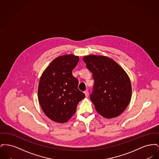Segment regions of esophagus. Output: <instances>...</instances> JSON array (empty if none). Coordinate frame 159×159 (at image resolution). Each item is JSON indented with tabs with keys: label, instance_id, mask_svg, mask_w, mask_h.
I'll use <instances>...</instances> for the list:
<instances>
[{
	"label": "esophagus",
	"instance_id": "esophagus-1",
	"mask_svg": "<svg viewBox=\"0 0 159 159\" xmlns=\"http://www.w3.org/2000/svg\"><path fill=\"white\" fill-rule=\"evenodd\" d=\"M84 95H85L86 98H88V96H89V92H88V91H84Z\"/></svg>",
	"mask_w": 159,
	"mask_h": 159
}]
</instances>
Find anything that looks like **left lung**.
Listing matches in <instances>:
<instances>
[{"label":"left lung","mask_w":159,"mask_h":159,"mask_svg":"<svg viewBox=\"0 0 159 159\" xmlns=\"http://www.w3.org/2000/svg\"><path fill=\"white\" fill-rule=\"evenodd\" d=\"M83 60L94 79L90 99L97 111L106 119L120 116L127 108L132 97L128 74L108 57L90 55L84 56Z\"/></svg>","instance_id":"left-lung-1"}]
</instances>
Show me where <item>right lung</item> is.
Masks as SVG:
<instances>
[{
    "instance_id": "right-lung-1",
    "label": "right lung",
    "mask_w": 159,
    "mask_h": 159,
    "mask_svg": "<svg viewBox=\"0 0 159 159\" xmlns=\"http://www.w3.org/2000/svg\"><path fill=\"white\" fill-rule=\"evenodd\" d=\"M79 60L73 54L55 58L46 68L38 86V100L43 111L51 120L64 123L75 114L85 95L78 89L79 81L72 70Z\"/></svg>"
}]
</instances>
